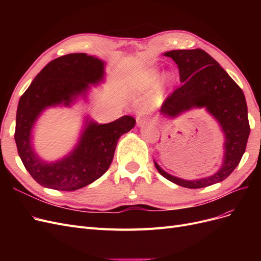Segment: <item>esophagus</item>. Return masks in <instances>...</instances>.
<instances>
[{"instance_id": "esophagus-1", "label": "esophagus", "mask_w": 261, "mask_h": 261, "mask_svg": "<svg viewBox=\"0 0 261 261\" xmlns=\"http://www.w3.org/2000/svg\"><path fill=\"white\" fill-rule=\"evenodd\" d=\"M137 126H144L149 122V117L146 115L145 112H140L136 118Z\"/></svg>"}]
</instances>
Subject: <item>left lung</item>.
I'll return each instance as SVG.
<instances>
[{
    "label": "left lung",
    "mask_w": 261,
    "mask_h": 261,
    "mask_svg": "<svg viewBox=\"0 0 261 261\" xmlns=\"http://www.w3.org/2000/svg\"><path fill=\"white\" fill-rule=\"evenodd\" d=\"M164 55L177 64L181 85L164 100L160 112L176 117L193 108H206L224 133V156L217 173L200 179L186 180L173 176L154 161L155 168L163 177L186 188L207 187L222 181L239 165L250 133L244 93L206 51L173 50Z\"/></svg>",
    "instance_id": "8db88e82"
}]
</instances>
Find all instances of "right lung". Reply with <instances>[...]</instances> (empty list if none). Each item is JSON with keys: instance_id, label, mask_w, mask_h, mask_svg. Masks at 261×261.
<instances>
[{"instance_id": "add662e5", "label": "right lung", "mask_w": 261, "mask_h": 261, "mask_svg": "<svg viewBox=\"0 0 261 261\" xmlns=\"http://www.w3.org/2000/svg\"><path fill=\"white\" fill-rule=\"evenodd\" d=\"M105 62L86 53H72L51 61L39 73L19 99L15 143L26 170L43 187L72 192L91 184L111 165L118 138L135 126V118L124 115L114 122L98 124L87 120L78 144L68 155L48 163L31 144L37 118L49 107L70 106L86 96L90 85L102 82Z\"/></svg>"}]
</instances>
